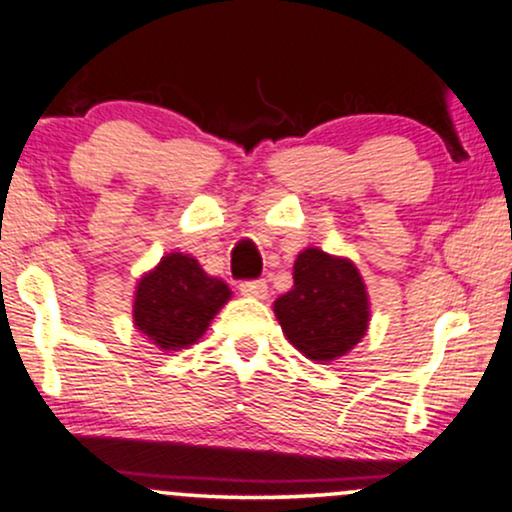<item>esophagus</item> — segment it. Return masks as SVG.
<instances>
[{
    "instance_id": "esophagus-1",
    "label": "esophagus",
    "mask_w": 512,
    "mask_h": 512,
    "mask_svg": "<svg viewBox=\"0 0 512 512\" xmlns=\"http://www.w3.org/2000/svg\"><path fill=\"white\" fill-rule=\"evenodd\" d=\"M240 293L250 298H267V281L264 279H250V281H240Z\"/></svg>"
}]
</instances>
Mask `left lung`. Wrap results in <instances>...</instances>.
I'll list each match as a JSON object with an SVG mask.
<instances>
[{"instance_id":"1","label":"left lung","mask_w":512,"mask_h":512,"mask_svg":"<svg viewBox=\"0 0 512 512\" xmlns=\"http://www.w3.org/2000/svg\"><path fill=\"white\" fill-rule=\"evenodd\" d=\"M276 320L303 356L330 363L368 330V293L349 260L308 248L293 264V289L274 303Z\"/></svg>"}]
</instances>
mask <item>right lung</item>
Returning a JSON list of instances; mask_svg holds the SVG:
<instances>
[{"instance_id":"obj_1","label":"right lung","mask_w":512,"mask_h":512,"mask_svg":"<svg viewBox=\"0 0 512 512\" xmlns=\"http://www.w3.org/2000/svg\"><path fill=\"white\" fill-rule=\"evenodd\" d=\"M231 289L199 267L197 260L170 252L154 272L142 276L134 293V325L158 349L180 351L195 344Z\"/></svg>"}]
</instances>
